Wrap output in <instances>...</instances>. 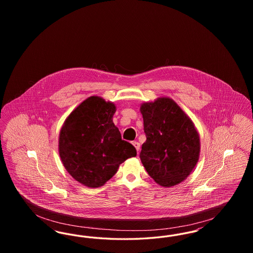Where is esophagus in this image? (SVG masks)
<instances>
[{"label":"esophagus","instance_id":"34e87169","mask_svg":"<svg viewBox=\"0 0 253 253\" xmlns=\"http://www.w3.org/2000/svg\"><path fill=\"white\" fill-rule=\"evenodd\" d=\"M132 145L134 146V148L136 149L137 154H138V152H139V150H140V144H139L137 141H133V142H132Z\"/></svg>","mask_w":253,"mask_h":253}]
</instances>
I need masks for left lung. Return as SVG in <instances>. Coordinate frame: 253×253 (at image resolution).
<instances>
[{
	"label": "left lung",
	"mask_w": 253,
	"mask_h": 253,
	"mask_svg": "<svg viewBox=\"0 0 253 253\" xmlns=\"http://www.w3.org/2000/svg\"><path fill=\"white\" fill-rule=\"evenodd\" d=\"M146 141L140 159L158 185L169 188L185 180L196 166L200 137L194 123L168 96L140 105Z\"/></svg>",
	"instance_id": "left-lung-1"
}]
</instances>
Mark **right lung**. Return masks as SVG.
<instances>
[{
  "label": "right lung",
  "mask_w": 253,
  "mask_h": 253,
  "mask_svg": "<svg viewBox=\"0 0 253 253\" xmlns=\"http://www.w3.org/2000/svg\"><path fill=\"white\" fill-rule=\"evenodd\" d=\"M115 103L89 96L66 118L59 135L61 162L75 180L88 188L103 186L121 163L136 156L113 122Z\"/></svg>",
  "instance_id": "add662e5"
}]
</instances>
